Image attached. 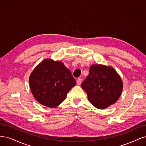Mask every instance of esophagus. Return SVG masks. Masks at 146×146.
I'll use <instances>...</instances> for the list:
<instances>
[{"instance_id":"esophagus-1","label":"esophagus","mask_w":146,"mask_h":146,"mask_svg":"<svg viewBox=\"0 0 146 146\" xmlns=\"http://www.w3.org/2000/svg\"><path fill=\"white\" fill-rule=\"evenodd\" d=\"M77 84L78 85H81V83H82V79L81 78H78L77 79Z\"/></svg>"}]
</instances>
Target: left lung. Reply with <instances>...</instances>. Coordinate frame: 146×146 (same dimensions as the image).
Listing matches in <instances>:
<instances>
[{
	"instance_id": "8db88e82",
	"label": "left lung",
	"mask_w": 146,
	"mask_h": 146,
	"mask_svg": "<svg viewBox=\"0 0 146 146\" xmlns=\"http://www.w3.org/2000/svg\"><path fill=\"white\" fill-rule=\"evenodd\" d=\"M90 103L98 109H105L114 104L121 96L123 83L113 68L92 64L89 75L82 83Z\"/></svg>"
}]
</instances>
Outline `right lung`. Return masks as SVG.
<instances>
[{
	"mask_svg": "<svg viewBox=\"0 0 146 146\" xmlns=\"http://www.w3.org/2000/svg\"><path fill=\"white\" fill-rule=\"evenodd\" d=\"M76 82L70 70L61 61H42L29 78L32 94L38 102L54 108L62 103Z\"/></svg>",
	"mask_w": 146,
	"mask_h": 146,
	"instance_id": "right-lung-1",
	"label": "right lung"
}]
</instances>
